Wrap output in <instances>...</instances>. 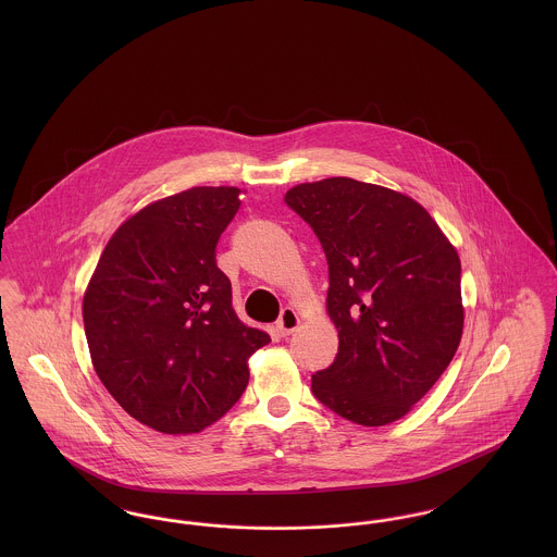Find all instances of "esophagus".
Returning <instances> with one entry per match:
<instances>
[{
	"label": "esophagus",
	"mask_w": 557,
	"mask_h": 557,
	"mask_svg": "<svg viewBox=\"0 0 557 557\" xmlns=\"http://www.w3.org/2000/svg\"><path fill=\"white\" fill-rule=\"evenodd\" d=\"M300 325V318H298V313L290 309V307H286L284 311H282V315L277 319V332L282 334V336H290L292 332L296 330Z\"/></svg>",
	"instance_id": "34e87169"
}]
</instances>
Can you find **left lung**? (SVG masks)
<instances>
[{
    "instance_id": "8db88e82",
    "label": "left lung",
    "mask_w": 557,
    "mask_h": 557,
    "mask_svg": "<svg viewBox=\"0 0 557 557\" xmlns=\"http://www.w3.org/2000/svg\"><path fill=\"white\" fill-rule=\"evenodd\" d=\"M286 205L313 227L330 269L338 355L313 373V395L348 422L393 424L461 341L459 255L420 202L388 187L330 177L290 187Z\"/></svg>"
}]
</instances>
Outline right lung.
Listing matches in <instances>:
<instances>
[{
    "label": "right lung",
    "mask_w": 557,
    "mask_h": 557,
    "mask_svg": "<svg viewBox=\"0 0 557 557\" xmlns=\"http://www.w3.org/2000/svg\"><path fill=\"white\" fill-rule=\"evenodd\" d=\"M239 191L191 187L135 212L83 294L94 370L132 418L162 434L223 418L248 384V359L271 341L239 321L214 261Z\"/></svg>",
    "instance_id": "1"
}]
</instances>
